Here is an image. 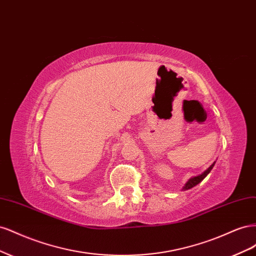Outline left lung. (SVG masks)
Returning a JSON list of instances; mask_svg holds the SVG:
<instances>
[{"label":"left lung","mask_w":256,"mask_h":256,"mask_svg":"<svg viewBox=\"0 0 256 256\" xmlns=\"http://www.w3.org/2000/svg\"><path fill=\"white\" fill-rule=\"evenodd\" d=\"M214 164H216V161H214V164H212L210 166H209L207 170H205V171H204L202 174H200V175H196V176H193V177L189 178L188 182L184 184V186L182 190H189V189H191V188H193V187H196V184H198L200 182H202V180H204V178H205L209 173H210V171L212 170Z\"/></svg>","instance_id":"1"}]
</instances>
